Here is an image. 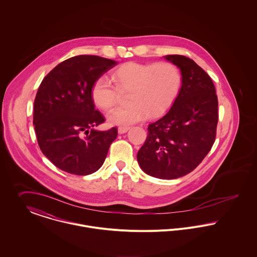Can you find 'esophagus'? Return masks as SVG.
<instances>
[{
  "mask_svg": "<svg viewBox=\"0 0 257 257\" xmlns=\"http://www.w3.org/2000/svg\"><path fill=\"white\" fill-rule=\"evenodd\" d=\"M129 129H130L129 126H119V127H118V132H119L120 134H124V133H126Z\"/></svg>",
  "mask_w": 257,
  "mask_h": 257,
  "instance_id": "1",
  "label": "esophagus"
}]
</instances>
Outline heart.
Returning <instances> with one entry per match:
<instances>
[{"label":"heart","instance_id":"b5f03b06","mask_svg":"<svg viewBox=\"0 0 257 257\" xmlns=\"http://www.w3.org/2000/svg\"><path fill=\"white\" fill-rule=\"evenodd\" d=\"M106 78H98L91 87V99L101 109H107L127 93V105L117 106L107 113L109 123L131 125L165 114L173 104L180 90L182 77L177 66L169 62L143 64L128 62Z\"/></svg>","mask_w":257,"mask_h":257}]
</instances>
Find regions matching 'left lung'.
<instances>
[{"instance_id": "obj_1", "label": "left lung", "mask_w": 257, "mask_h": 257, "mask_svg": "<svg viewBox=\"0 0 257 257\" xmlns=\"http://www.w3.org/2000/svg\"><path fill=\"white\" fill-rule=\"evenodd\" d=\"M165 58L180 69L181 87L169 112L149 124L137 160L147 174L174 179L195 170L210 152L219 118L218 97L212 79L193 60Z\"/></svg>"}]
</instances>
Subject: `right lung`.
<instances>
[{
  "instance_id": "obj_1",
  "label": "right lung",
  "mask_w": 257,
  "mask_h": 257,
  "mask_svg": "<svg viewBox=\"0 0 257 257\" xmlns=\"http://www.w3.org/2000/svg\"><path fill=\"white\" fill-rule=\"evenodd\" d=\"M117 65L106 58L79 55L57 65L37 90L33 125L43 155L58 169L87 175L100 169L117 128L98 131L105 121L91 99V87Z\"/></svg>"
}]
</instances>
